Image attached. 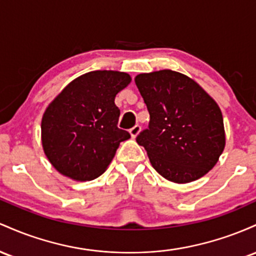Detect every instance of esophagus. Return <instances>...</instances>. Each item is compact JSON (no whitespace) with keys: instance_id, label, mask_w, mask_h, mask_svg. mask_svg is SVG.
I'll return each mask as SVG.
<instances>
[{"instance_id":"1","label":"esophagus","mask_w":256,"mask_h":256,"mask_svg":"<svg viewBox=\"0 0 256 256\" xmlns=\"http://www.w3.org/2000/svg\"><path fill=\"white\" fill-rule=\"evenodd\" d=\"M140 130H142V127H140L139 124H136V126H134V127L132 128L130 130H129V132H130V136H133V138H136L138 134L140 133Z\"/></svg>"}]
</instances>
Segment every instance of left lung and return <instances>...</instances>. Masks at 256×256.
Masks as SVG:
<instances>
[{
    "instance_id": "8db88e82",
    "label": "left lung",
    "mask_w": 256,
    "mask_h": 256,
    "mask_svg": "<svg viewBox=\"0 0 256 256\" xmlns=\"http://www.w3.org/2000/svg\"><path fill=\"white\" fill-rule=\"evenodd\" d=\"M136 84L150 114L136 142L157 173L178 184L206 175L225 148L222 114L213 98L172 70L138 74Z\"/></svg>"
}]
</instances>
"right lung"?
<instances>
[{
  "mask_svg": "<svg viewBox=\"0 0 256 256\" xmlns=\"http://www.w3.org/2000/svg\"><path fill=\"white\" fill-rule=\"evenodd\" d=\"M128 74L92 71L62 90L42 117V146L52 166L65 176L90 182L102 175L120 142L130 138L117 127L116 94L130 83Z\"/></svg>",
  "mask_w": 256,
  "mask_h": 256,
  "instance_id": "1",
  "label": "right lung"
}]
</instances>
